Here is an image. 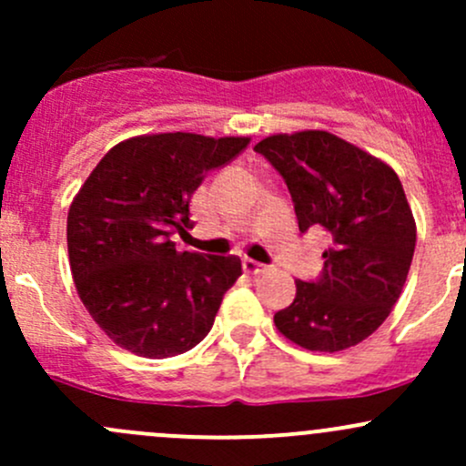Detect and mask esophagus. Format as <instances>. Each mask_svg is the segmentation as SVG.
Here are the masks:
<instances>
[{
	"label": "esophagus",
	"instance_id": "1",
	"mask_svg": "<svg viewBox=\"0 0 466 466\" xmlns=\"http://www.w3.org/2000/svg\"><path fill=\"white\" fill-rule=\"evenodd\" d=\"M243 270H246L248 275H261V272H266L268 268L255 259H243Z\"/></svg>",
	"mask_w": 466,
	"mask_h": 466
}]
</instances>
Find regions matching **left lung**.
<instances>
[{"label":"left lung","mask_w":466,"mask_h":466,"mask_svg":"<svg viewBox=\"0 0 466 466\" xmlns=\"http://www.w3.org/2000/svg\"><path fill=\"white\" fill-rule=\"evenodd\" d=\"M284 177L299 232L331 237L318 281H295L275 327L311 351H342L372 336L401 295L417 228L397 173L327 130L270 135L255 146Z\"/></svg>","instance_id":"left-lung-1"}]
</instances>
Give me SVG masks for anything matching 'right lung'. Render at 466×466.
Masks as SVG:
<instances>
[{"mask_svg":"<svg viewBox=\"0 0 466 466\" xmlns=\"http://www.w3.org/2000/svg\"><path fill=\"white\" fill-rule=\"evenodd\" d=\"M250 137L139 135L112 146L67 214L78 298L112 342L144 359L185 354L209 333L238 257L177 252L171 234L194 228L189 200L211 168Z\"/></svg>","mask_w":466,"mask_h":466,"instance_id":"obj_1","label":"right lung"}]
</instances>
